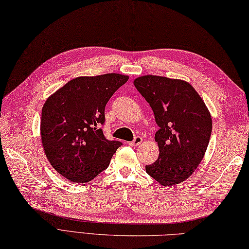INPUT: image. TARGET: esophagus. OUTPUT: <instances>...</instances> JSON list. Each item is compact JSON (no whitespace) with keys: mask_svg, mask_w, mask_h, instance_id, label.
<instances>
[{"mask_svg":"<svg viewBox=\"0 0 249 249\" xmlns=\"http://www.w3.org/2000/svg\"><path fill=\"white\" fill-rule=\"evenodd\" d=\"M141 142H142V137L136 136L132 141H130L129 143H130V145H132V146H137V145L140 144Z\"/></svg>","mask_w":249,"mask_h":249,"instance_id":"1","label":"esophagus"}]
</instances>
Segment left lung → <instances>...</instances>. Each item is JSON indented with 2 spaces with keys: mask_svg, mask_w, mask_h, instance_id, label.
Instances as JSON below:
<instances>
[{
  "mask_svg": "<svg viewBox=\"0 0 249 249\" xmlns=\"http://www.w3.org/2000/svg\"><path fill=\"white\" fill-rule=\"evenodd\" d=\"M134 85L153 109L159 130L155 135L160 154L145 170L162 186L184 182L197 168L207 150L212 117L189 83L148 74Z\"/></svg>",
  "mask_w": 249,
  "mask_h": 249,
  "instance_id": "left-lung-1",
  "label": "left lung"
}]
</instances>
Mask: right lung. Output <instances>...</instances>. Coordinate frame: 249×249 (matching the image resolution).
Returning <instances> with one entry per match:
<instances>
[{"label": "right lung", "instance_id": "obj_1", "mask_svg": "<svg viewBox=\"0 0 249 249\" xmlns=\"http://www.w3.org/2000/svg\"><path fill=\"white\" fill-rule=\"evenodd\" d=\"M127 80L119 73L79 77L44 103L41 143L52 166L65 178L87 183L109 166L123 143L104 136L105 107Z\"/></svg>", "mask_w": 249, "mask_h": 249}]
</instances>
